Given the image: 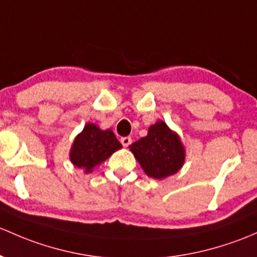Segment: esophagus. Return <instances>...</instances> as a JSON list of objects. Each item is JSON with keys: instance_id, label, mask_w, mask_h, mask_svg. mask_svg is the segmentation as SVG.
<instances>
[{"instance_id": "34e87169", "label": "esophagus", "mask_w": 257, "mask_h": 257, "mask_svg": "<svg viewBox=\"0 0 257 257\" xmlns=\"http://www.w3.org/2000/svg\"><path fill=\"white\" fill-rule=\"evenodd\" d=\"M120 143L123 144V147H129V145L132 144V138L131 137L120 138Z\"/></svg>"}]
</instances>
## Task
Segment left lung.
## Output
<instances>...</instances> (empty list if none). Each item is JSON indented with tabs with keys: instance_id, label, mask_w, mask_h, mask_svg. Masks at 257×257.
Wrapping results in <instances>:
<instances>
[{
	"instance_id": "8db88e82",
	"label": "left lung",
	"mask_w": 257,
	"mask_h": 257,
	"mask_svg": "<svg viewBox=\"0 0 257 257\" xmlns=\"http://www.w3.org/2000/svg\"><path fill=\"white\" fill-rule=\"evenodd\" d=\"M131 150L145 174L158 180L176 174L185 161L180 138L163 120L151 125L148 136L132 144Z\"/></svg>"
}]
</instances>
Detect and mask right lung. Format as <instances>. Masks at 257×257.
Wrapping results in <instances>:
<instances>
[{
    "label": "right lung",
    "instance_id": "add662e5",
    "mask_svg": "<svg viewBox=\"0 0 257 257\" xmlns=\"http://www.w3.org/2000/svg\"><path fill=\"white\" fill-rule=\"evenodd\" d=\"M120 148L121 144L112 131H101L97 125L88 123L75 139L70 159L75 166L90 172Z\"/></svg>",
    "mask_w": 257,
    "mask_h": 257
}]
</instances>
